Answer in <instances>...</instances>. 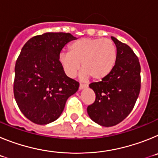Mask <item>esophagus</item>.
<instances>
[{"label": "esophagus", "instance_id": "obj_1", "mask_svg": "<svg viewBox=\"0 0 158 158\" xmlns=\"http://www.w3.org/2000/svg\"><path fill=\"white\" fill-rule=\"evenodd\" d=\"M88 87L87 85H85V84H80V85H79V89L80 90H82L84 89H86Z\"/></svg>", "mask_w": 158, "mask_h": 158}]
</instances>
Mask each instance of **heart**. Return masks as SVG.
Returning a JSON list of instances; mask_svg holds the SVG:
<instances>
[{
  "label": "heart",
  "instance_id": "1",
  "mask_svg": "<svg viewBox=\"0 0 158 158\" xmlns=\"http://www.w3.org/2000/svg\"><path fill=\"white\" fill-rule=\"evenodd\" d=\"M117 59L115 43L108 39L81 38L69 46V52H61L58 57L67 76L73 77L81 62V77H90L96 81L103 80L110 74Z\"/></svg>",
  "mask_w": 158,
  "mask_h": 158
}]
</instances>
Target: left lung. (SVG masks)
Returning a JSON list of instances; mask_svg holds the SVG:
<instances>
[{
  "label": "left lung",
  "instance_id": "8db88e82",
  "mask_svg": "<svg viewBox=\"0 0 158 158\" xmlns=\"http://www.w3.org/2000/svg\"><path fill=\"white\" fill-rule=\"evenodd\" d=\"M117 50L115 65L101 81L89 85L96 100L87 112L100 126L112 127L122 122L133 109L141 87V67L131 47L111 36Z\"/></svg>",
  "mask_w": 158,
  "mask_h": 158
}]
</instances>
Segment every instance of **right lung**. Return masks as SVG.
<instances>
[{
  "mask_svg": "<svg viewBox=\"0 0 158 158\" xmlns=\"http://www.w3.org/2000/svg\"><path fill=\"white\" fill-rule=\"evenodd\" d=\"M77 40L69 33L46 32L25 43L15 66L14 96L19 110L40 125L55 121L79 83L67 77L58 57L65 45Z\"/></svg>",
  "mask_w": 158,
  "mask_h": 158,
  "instance_id": "obj_1",
  "label": "right lung"
}]
</instances>
